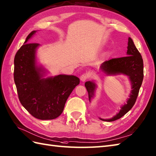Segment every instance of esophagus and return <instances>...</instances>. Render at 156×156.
<instances>
[{
	"mask_svg": "<svg viewBox=\"0 0 156 156\" xmlns=\"http://www.w3.org/2000/svg\"><path fill=\"white\" fill-rule=\"evenodd\" d=\"M89 78V74L88 73H86L82 74L80 76V80L82 82H85L87 79Z\"/></svg>",
	"mask_w": 156,
	"mask_h": 156,
	"instance_id": "34e87169",
	"label": "esophagus"
}]
</instances>
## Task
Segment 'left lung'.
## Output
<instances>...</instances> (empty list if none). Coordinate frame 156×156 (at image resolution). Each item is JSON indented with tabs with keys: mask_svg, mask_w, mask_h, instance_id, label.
<instances>
[{
	"mask_svg": "<svg viewBox=\"0 0 156 156\" xmlns=\"http://www.w3.org/2000/svg\"><path fill=\"white\" fill-rule=\"evenodd\" d=\"M127 48L126 56L106 61L100 66V70L107 76H116L119 74L127 76L129 78L132 88L129 98L121 106L120 110L118 113L109 119L100 118L102 121L113 122L122 118L132 109L138 96L139 90L144 78L143 59L130 37L128 38ZM85 86L88 93L89 102H90L95 97L97 85L94 81H88L85 83Z\"/></svg>",
	"mask_w": 156,
	"mask_h": 156,
	"instance_id": "8db88e82",
	"label": "left lung"
}]
</instances>
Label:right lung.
I'll return each mask as SVG.
<instances>
[{
    "label": "right lung",
    "mask_w": 156,
    "mask_h": 156,
    "mask_svg": "<svg viewBox=\"0 0 156 156\" xmlns=\"http://www.w3.org/2000/svg\"><path fill=\"white\" fill-rule=\"evenodd\" d=\"M37 30L28 35L14 57V80L21 104L32 116L53 119L62 113L72 92L80 83L73 75L60 74L45 78L48 70L38 64L37 43H28Z\"/></svg>",
    "instance_id": "add662e5"
}]
</instances>
